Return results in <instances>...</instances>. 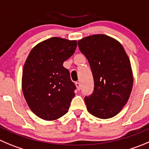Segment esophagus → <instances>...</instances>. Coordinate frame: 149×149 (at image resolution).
I'll list each match as a JSON object with an SVG mask.
<instances>
[{
	"instance_id": "1",
	"label": "esophagus",
	"mask_w": 149,
	"mask_h": 149,
	"mask_svg": "<svg viewBox=\"0 0 149 149\" xmlns=\"http://www.w3.org/2000/svg\"><path fill=\"white\" fill-rule=\"evenodd\" d=\"M75 86H76V87H77V90H80V86H81V85H80V83H79V82H76V83H75Z\"/></svg>"
}]
</instances>
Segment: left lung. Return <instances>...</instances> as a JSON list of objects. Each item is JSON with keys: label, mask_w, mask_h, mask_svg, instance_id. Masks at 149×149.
Returning a JSON list of instances; mask_svg holds the SVG:
<instances>
[{"label": "left lung", "mask_w": 149, "mask_h": 149, "mask_svg": "<svg viewBox=\"0 0 149 149\" xmlns=\"http://www.w3.org/2000/svg\"><path fill=\"white\" fill-rule=\"evenodd\" d=\"M80 52L87 58L94 80V91L85 97L87 110L97 118L116 116L127 104L133 86L130 58L118 41L104 34L78 41Z\"/></svg>", "instance_id": "8db88e82"}]
</instances>
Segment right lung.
<instances>
[{
  "label": "right lung",
  "instance_id": "1",
  "mask_svg": "<svg viewBox=\"0 0 149 149\" xmlns=\"http://www.w3.org/2000/svg\"><path fill=\"white\" fill-rule=\"evenodd\" d=\"M77 41L46 39L31 49L22 70V89L28 107L38 117L53 121L66 114L76 86L63 62L74 54Z\"/></svg>",
  "mask_w": 149,
  "mask_h": 149
}]
</instances>
